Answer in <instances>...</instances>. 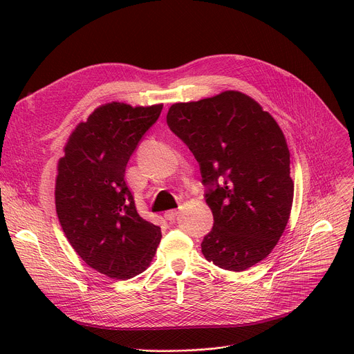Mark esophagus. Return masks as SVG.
<instances>
[{
  "mask_svg": "<svg viewBox=\"0 0 354 354\" xmlns=\"http://www.w3.org/2000/svg\"><path fill=\"white\" fill-rule=\"evenodd\" d=\"M179 215V211L178 209H171V211H166L165 212V218L167 221H175V218Z\"/></svg>",
  "mask_w": 354,
  "mask_h": 354,
  "instance_id": "1",
  "label": "esophagus"
}]
</instances>
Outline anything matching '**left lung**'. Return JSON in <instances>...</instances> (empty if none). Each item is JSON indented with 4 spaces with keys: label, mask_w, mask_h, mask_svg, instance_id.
Listing matches in <instances>:
<instances>
[{
    "label": "left lung",
    "mask_w": 354,
    "mask_h": 354,
    "mask_svg": "<svg viewBox=\"0 0 354 354\" xmlns=\"http://www.w3.org/2000/svg\"><path fill=\"white\" fill-rule=\"evenodd\" d=\"M166 122L187 143L208 185L214 227L201 244L203 257L235 272L263 261L287 227L294 198L281 127L236 90L175 103Z\"/></svg>",
    "instance_id": "left-lung-1"
}]
</instances>
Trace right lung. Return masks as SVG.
<instances>
[{
    "label": "right lung",
    "mask_w": 354,
    "mask_h": 354,
    "mask_svg": "<svg viewBox=\"0 0 354 354\" xmlns=\"http://www.w3.org/2000/svg\"><path fill=\"white\" fill-rule=\"evenodd\" d=\"M163 104L104 103L70 133L57 163L55 211L77 255L97 272L129 280L156 254L160 228L143 219L124 180L126 165Z\"/></svg>",
    "instance_id": "right-lung-1"
}]
</instances>
